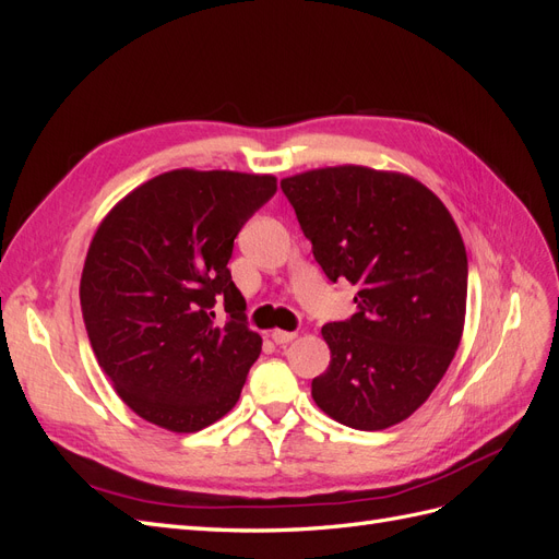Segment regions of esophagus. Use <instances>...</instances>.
Segmentation results:
<instances>
[{
  "label": "esophagus",
  "instance_id": "obj_1",
  "mask_svg": "<svg viewBox=\"0 0 559 559\" xmlns=\"http://www.w3.org/2000/svg\"><path fill=\"white\" fill-rule=\"evenodd\" d=\"M270 337H273V343H277V345H286V343H292V341H294L296 333H294V331H282V329H275V331H270Z\"/></svg>",
  "mask_w": 559,
  "mask_h": 559
}]
</instances>
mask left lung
Here are the masks:
<instances>
[{
	"instance_id": "obj_1",
	"label": "left lung",
	"mask_w": 559,
	"mask_h": 559,
	"mask_svg": "<svg viewBox=\"0 0 559 559\" xmlns=\"http://www.w3.org/2000/svg\"><path fill=\"white\" fill-rule=\"evenodd\" d=\"M280 186L326 277L359 289L357 312L321 329L331 364L312 380V399L352 429L399 425L431 396L462 341L460 228L408 175L337 165Z\"/></svg>"
}]
</instances>
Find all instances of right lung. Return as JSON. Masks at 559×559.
Here are the masks:
<instances>
[{
  "mask_svg": "<svg viewBox=\"0 0 559 559\" xmlns=\"http://www.w3.org/2000/svg\"><path fill=\"white\" fill-rule=\"evenodd\" d=\"M273 175L173 170L103 218L81 275V312L99 368L151 425L193 433L240 399L261 335L233 284V242L275 195ZM224 301L229 319L213 321Z\"/></svg>",
  "mask_w": 559,
  "mask_h": 559,
  "instance_id": "obj_1",
  "label": "right lung"
}]
</instances>
